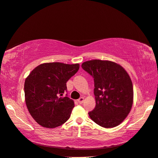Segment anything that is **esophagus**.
<instances>
[{
  "mask_svg": "<svg viewBox=\"0 0 158 158\" xmlns=\"http://www.w3.org/2000/svg\"><path fill=\"white\" fill-rule=\"evenodd\" d=\"M83 101H84V98H80L79 99H78V102L79 104H82L83 103Z\"/></svg>",
  "mask_w": 158,
  "mask_h": 158,
  "instance_id": "esophagus-1",
  "label": "esophagus"
}]
</instances>
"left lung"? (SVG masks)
I'll list each match as a JSON object with an SVG mask.
<instances>
[{
  "mask_svg": "<svg viewBox=\"0 0 158 158\" xmlns=\"http://www.w3.org/2000/svg\"><path fill=\"white\" fill-rule=\"evenodd\" d=\"M81 67L94 80L96 106L88 113L91 119L106 128L119 125L133 104V85L127 73L119 64L109 60H89Z\"/></svg>",
  "mask_w": 158,
  "mask_h": 158,
  "instance_id": "left-lung-1",
  "label": "left lung"
}]
</instances>
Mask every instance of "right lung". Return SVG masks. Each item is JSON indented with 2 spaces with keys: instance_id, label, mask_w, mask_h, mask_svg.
<instances>
[{
  "instance_id": "right-lung-1",
  "label": "right lung",
  "mask_w": 158,
  "mask_h": 158,
  "mask_svg": "<svg viewBox=\"0 0 158 158\" xmlns=\"http://www.w3.org/2000/svg\"><path fill=\"white\" fill-rule=\"evenodd\" d=\"M79 69V64L47 63L31 71L25 82V102L33 119L43 127L60 126L70 118L75 105L69 98L67 82Z\"/></svg>"
}]
</instances>
